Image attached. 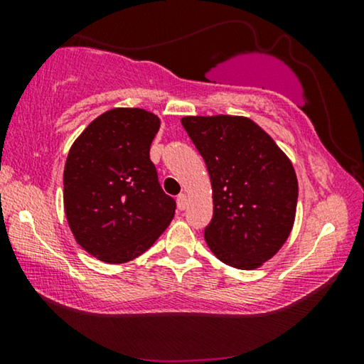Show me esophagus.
Returning <instances> with one entry per match:
<instances>
[{
    "instance_id": "esophagus-1",
    "label": "esophagus",
    "mask_w": 364,
    "mask_h": 364,
    "mask_svg": "<svg viewBox=\"0 0 364 364\" xmlns=\"http://www.w3.org/2000/svg\"><path fill=\"white\" fill-rule=\"evenodd\" d=\"M187 202H188V198H187L186 193H181V196L177 197V208H178V210H186Z\"/></svg>"
}]
</instances>
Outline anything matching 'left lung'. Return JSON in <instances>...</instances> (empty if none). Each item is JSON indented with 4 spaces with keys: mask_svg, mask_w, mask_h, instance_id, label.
Returning <instances> with one entry per match:
<instances>
[{
    "mask_svg": "<svg viewBox=\"0 0 364 364\" xmlns=\"http://www.w3.org/2000/svg\"><path fill=\"white\" fill-rule=\"evenodd\" d=\"M182 126L205 161L213 217L203 237L218 260L252 270L270 260L295 222L290 159L260 126L237 116H188Z\"/></svg>",
    "mask_w": 364,
    "mask_h": 364,
    "instance_id": "left-lung-1",
    "label": "left lung"
}]
</instances>
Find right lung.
Wrapping results in <instances>:
<instances>
[{
    "mask_svg": "<svg viewBox=\"0 0 364 364\" xmlns=\"http://www.w3.org/2000/svg\"><path fill=\"white\" fill-rule=\"evenodd\" d=\"M161 121L144 109H111L84 129L64 166V210L76 242L107 263L142 255L168 227L176 200L151 161Z\"/></svg>",
    "mask_w": 364,
    "mask_h": 364,
    "instance_id": "1",
    "label": "right lung"
}]
</instances>
